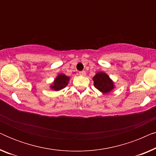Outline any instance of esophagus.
Instances as JSON below:
<instances>
[{
    "mask_svg": "<svg viewBox=\"0 0 156 156\" xmlns=\"http://www.w3.org/2000/svg\"><path fill=\"white\" fill-rule=\"evenodd\" d=\"M79 74H80V75H82V76H85V75H86V72H85L84 71L79 72Z\"/></svg>",
    "mask_w": 156,
    "mask_h": 156,
    "instance_id": "1",
    "label": "esophagus"
}]
</instances>
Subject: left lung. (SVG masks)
Instances as JSON below:
<instances>
[{"mask_svg": "<svg viewBox=\"0 0 156 156\" xmlns=\"http://www.w3.org/2000/svg\"><path fill=\"white\" fill-rule=\"evenodd\" d=\"M93 80L94 87L104 94L110 92L114 88V82L104 72H98L93 77Z\"/></svg>", "mask_w": 156, "mask_h": 156, "instance_id": "left-lung-1", "label": "left lung"}]
</instances>
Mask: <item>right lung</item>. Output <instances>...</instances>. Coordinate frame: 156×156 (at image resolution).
<instances>
[{
  "instance_id": "obj_1",
  "label": "right lung",
  "mask_w": 156,
  "mask_h": 156,
  "mask_svg": "<svg viewBox=\"0 0 156 156\" xmlns=\"http://www.w3.org/2000/svg\"><path fill=\"white\" fill-rule=\"evenodd\" d=\"M69 76L65 75V74H59L57 76L54 81V84L51 85V89H54L55 91H59L60 89H62L63 88L67 86L69 82Z\"/></svg>"
}]
</instances>
